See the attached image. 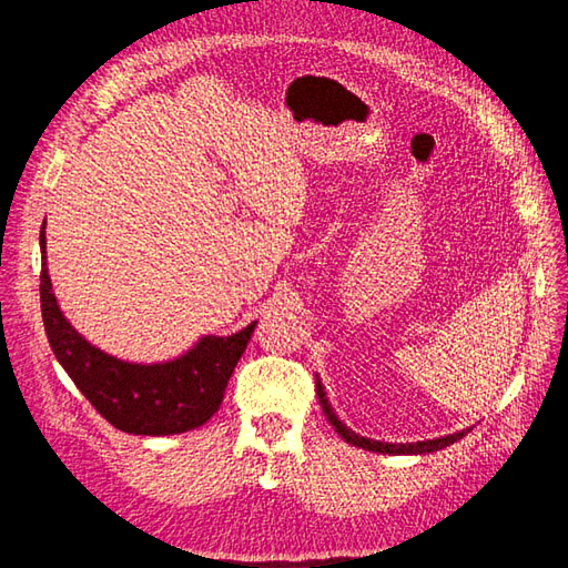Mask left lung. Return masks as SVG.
I'll return each instance as SVG.
<instances>
[{
  "label": "left lung",
  "instance_id": "8db88e82",
  "mask_svg": "<svg viewBox=\"0 0 568 568\" xmlns=\"http://www.w3.org/2000/svg\"><path fill=\"white\" fill-rule=\"evenodd\" d=\"M317 397H320V405L324 409V415H327V419L334 425V429L339 432V437L348 444L354 446H361V449H368V452H378V454H429V452H439L444 449V446H449L454 442H458L462 437H466V432L470 429H462L456 434H446V437H439V439H425V442H409V444H390V442H376V439H368V437H361V434L348 429L344 422L336 417V413L332 409L329 400H327V393H324V385L322 381L317 378Z\"/></svg>",
  "mask_w": 568,
  "mask_h": 568
}]
</instances>
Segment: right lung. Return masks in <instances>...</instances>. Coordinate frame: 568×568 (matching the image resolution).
I'll list each match as a JSON object with an SVG mask.
<instances>
[{
  "label": "right lung",
  "instance_id": "add662e5",
  "mask_svg": "<svg viewBox=\"0 0 568 568\" xmlns=\"http://www.w3.org/2000/svg\"><path fill=\"white\" fill-rule=\"evenodd\" d=\"M41 315L58 364L94 409L126 434L165 437L202 427L224 400L226 383L256 322L232 336H202L173 361L129 364L92 346L58 307L45 268V222L41 226Z\"/></svg>",
  "mask_w": 568,
  "mask_h": 568
}]
</instances>
